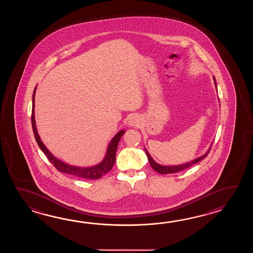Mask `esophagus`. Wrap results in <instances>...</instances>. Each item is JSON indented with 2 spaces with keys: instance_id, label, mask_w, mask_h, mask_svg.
I'll use <instances>...</instances> for the list:
<instances>
[{
  "instance_id": "esophagus-1",
  "label": "esophagus",
  "mask_w": 253,
  "mask_h": 253,
  "mask_svg": "<svg viewBox=\"0 0 253 253\" xmlns=\"http://www.w3.org/2000/svg\"><path fill=\"white\" fill-rule=\"evenodd\" d=\"M127 124L129 126H132V127H136V126H139L141 124V119H140L138 116H132L127 121Z\"/></svg>"
}]
</instances>
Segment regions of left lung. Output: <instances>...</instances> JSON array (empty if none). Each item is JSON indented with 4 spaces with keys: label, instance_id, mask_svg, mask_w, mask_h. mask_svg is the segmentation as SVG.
Instances as JSON below:
<instances>
[{
    "label": "left lung",
    "instance_id": "8db88e82",
    "mask_svg": "<svg viewBox=\"0 0 253 253\" xmlns=\"http://www.w3.org/2000/svg\"><path fill=\"white\" fill-rule=\"evenodd\" d=\"M213 81H214L215 86H216V88H217V84H216L214 77H213ZM211 145H212V143L211 144L210 148L205 153V155L199 156V157L195 158V159L192 160V161L184 163V164H182V165H177V166H163V165H160V164L156 163V162L153 159V157L150 156V154L148 153V151L146 150L145 148V154H146V156H147V158H148V160H149V164H150L151 167H152L155 171H156V172H159V173H161V174H166V173H173V172H180V171H182L183 169H186V168H188V167H192L194 164H196V163H198V162L201 161V160H203V159L205 158V157L207 156V155L209 154Z\"/></svg>",
    "mask_w": 253,
    "mask_h": 253
}]
</instances>
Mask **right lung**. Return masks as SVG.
Masks as SVG:
<instances>
[{
    "label": "right lung",
    "instance_id": "right-lung-1",
    "mask_svg": "<svg viewBox=\"0 0 253 253\" xmlns=\"http://www.w3.org/2000/svg\"><path fill=\"white\" fill-rule=\"evenodd\" d=\"M35 93H36V87L33 90V113H32V124H33V134L35 136V139L37 141L40 148L42 149L43 153L48 157V161L50 162L54 167L59 170V172H66L71 175H74L76 177L83 178V179H90V180H96L98 178L102 177L104 174L109 172L114 164L116 162V153L118 149L119 142L121 139L122 135L124 134V129L120 130L119 133L115 134L113 138L109 142L108 145V149L106 152L105 157L103 158L102 161L98 163L96 166L88 167H75L71 166L67 163H64L56 156H54L48 148L43 144L42 141L41 139L40 135L38 134V130L36 127V123H35V115H34V108H35Z\"/></svg>",
    "mask_w": 253,
    "mask_h": 253
}]
</instances>
